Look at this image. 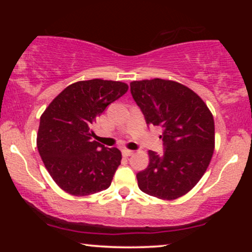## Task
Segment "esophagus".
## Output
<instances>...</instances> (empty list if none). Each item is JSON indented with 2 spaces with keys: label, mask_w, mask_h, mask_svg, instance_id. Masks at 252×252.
<instances>
[{
  "label": "esophagus",
  "mask_w": 252,
  "mask_h": 252,
  "mask_svg": "<svg viewBox=\"0 0 252 252\" xmlns=\"http://www.w3.org/2000/svg\"><path fill=\"white\" fill-rule=\"evenodd\" d=\"M122 153H123V156L124 157H129V156H132V155L134 154V151L128 150V149H124Z\"/></svg>",
  "instance_id": "34e87169"
}]
</instances>
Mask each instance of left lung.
Here are the masks:
<instances>
[{
    "label": "left lung",
    "instance_id": "1",
    "mask_svg": "<svg viewBox=\"0 0 252 252\" xmlns=\"http://www.w3.org/2000/svg\"><path fill=\"white\" fill-rule=\"evenodd\" d=\"M147 125L159 126L161 156L149 150V165L136 174L139 188L159 199L187 194L205 173L215 150V120L204 101L180 82L151 79L130 82Z\"/></svg>",
    "mask_w": 252,
    "mask_h": 252
}]
</instances>
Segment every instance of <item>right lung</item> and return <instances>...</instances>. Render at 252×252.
<instances>
[{"label":"right lung","mask_w":252,"mask_h":252,"mask_svg":"<svg viewBox=\"0 0 252 252\" xmlns=\"http://www.w3.org/2000/svg\"><path fill=\"white\" fill-rule=\"evenodd\" d=\"M128 91L122 81H78L61 92L41 115L36 146L50 177L74 196L110 187L122 153L92 140V125L106 106Z\"/></svg>","instance_id":"obj_1"}]
</instances>
